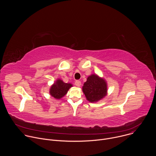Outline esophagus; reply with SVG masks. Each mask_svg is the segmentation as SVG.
I'll return each mask as SVG.
<instances>
[{
    "label": "esophagus",
    "instance_id": "34e87169",
    "mask_svg": "<svg viewBox=\"0 0 156 156\" xmlns=\"http://www.w3.org/2000/svg\"><path fill=\"white\" fill-rule=\"evenodd\" d=\"M75 85H76V86L80 87V86H81V81H79V80H76V81H75Z\"/></svg>",
    "mask_w": 156,
    "mask_h": 156
}]
</instances>
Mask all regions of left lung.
Instances as JSON below:
<instances>
[{
    "mask_svg": "<svg viewBox=\"0 0 156 156\" xmlns=\"http://www.w3.org/2000/svg\"><path fill=\"white\" fill-rule=\"evenodd\" d=\"M107 83L96 75L88 76L83 86V91L88 101L97 102L107 94Z\"/></svg>",
    "mask_w": 156,
    "mask_h": 156,
    "instance_id": "1",
    "label": "left lung"
}]
</instances>
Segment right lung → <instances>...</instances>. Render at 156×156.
<instances>
[{"instance_id": "obj_1", "label": "right lung", "mask_w": 156, "mask_h": 156, "mask_svg": "<svg viewBox=\"0 0 156 156\" xmlns=\"http://www.w3.org/2000/svg\"><path fill=\"white\" fill-rule=\"evenodd\" d=\"M72 87L70 83H63L61 80H57L51 86L50 94L55 99H60L67 93L69 89Z\"/></svg>"}]
</instances>
